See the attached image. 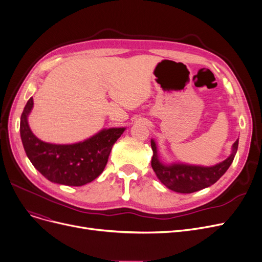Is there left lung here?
Returning a JSON list of instances; mask_svg holds the SVG:
<instances>
[{"instance_id":"8db88e82","label":"left lung","mask_w":262,"mask_h":262,"mask_svg":"<svg viewBox=\"0 0 262 262\" xmlns=\"http://www.w3.org/2000/svg\"><path fill=\"white\" fill-rule=\"evenodd\" d=\"M238 139L233 143L231 155L225 159L224 162L213 167L189 166L183 164H173L166 166L159 162L157 156L156 144L151 140V146L153 150V157L151 161L152 168L157 178L169 189L182 194H190L200 189L211 186L216 181L228 170L233 162L234 155L237 150Z\"/></svg>"}]
</instances>
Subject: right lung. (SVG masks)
I'll use <instances>...</instances> for the list:
<instances>
[{
  "label": "right lung",
  "mask_w": 262,
  "mask_h": 262,
  "mask_svg": "<svg viewBox=\"0 0 262 262\" xmlns=\"http://www.w3.org/2000/svg\"><path fill=\"white\" fill-rule=\"evenodd\" d=\"M33 107L31 97L20 119V136L27 156L38 171L53 183L81 186L105 169L115 142L125 128H109L75 144H52L36 138L28 124Z\"/></svg>",
  "instance_id": "right-lung-1"
}]
</instances>
